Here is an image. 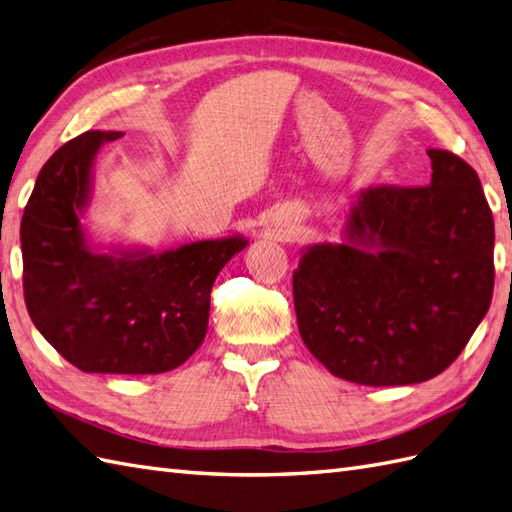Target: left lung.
Returning a JSON list of instances; mask_svg holds the SVG:
<instances>
[{
  "mask_svg": "<svg viewBox=\"0 0 512 512\" xmlns=\"http://www.w3.org/2000/svg\"><path fill=\"white\" fill-rule=\"evenodd\" d=\"M427 155L429 186L361 190L344 241L309 245L293 271L302 342L344 381L434 379L491 306L495 225L480 177L449 151Z\"/></svg>",
  "mask_w": 512,
  "mask_h": 512,
  "instance_id": "left-lung-1",
  "label": "left lung"
}]
</instances>
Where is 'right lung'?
Returning <instances> with one entry per match:
<instances>
[{"label": "right lung", "instance_id": "1", "mask_svg": "<svg viewBox=\"0 0 512 512\" xmlns=\"http://www.w3.org/2000/svg\"><path fill=\"white\" fill-rule=\"evenodd\" d=\"M120 135L87 131L41 168L21 219L24 295L37 331L78 370L160 374L201 346L214 280L249 241L236 234L166 252L92 245L83 217L94 162Z\"/></svg>", "mask_w": 512, "mask_h": 512}]
</instances>
